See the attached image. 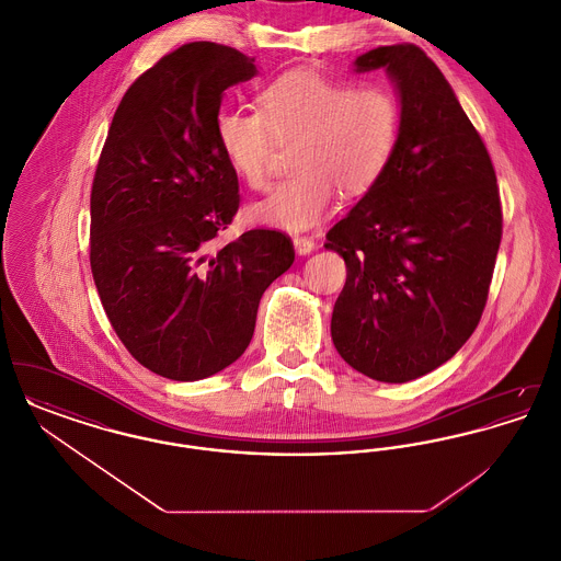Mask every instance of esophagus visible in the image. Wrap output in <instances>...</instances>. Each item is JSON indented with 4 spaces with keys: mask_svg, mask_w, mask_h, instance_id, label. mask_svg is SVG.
Masks as SVG:
<instances>
[{
    "mask_svg": "<svg viewBox=\"0 0 561 561\" xmlns=\"http://www.w3.org/2000/svg\"><path fill=\"white\" fill-rule=\"evenodd\" d=\"M294 250L298 254H311L316 250V240L307 238V236H294Z\"/></svg>",
    "mask_w": 561,
    "mask_h": 561,
    "instance_id": "esophagus-1",
    "label": "esophagus"
}]
</instances>
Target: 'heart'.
I'll use <instances>...</instances> for the list:
<instances>
[{
    "label": "heart",
    "mask_w": 561,
    "mask_h": 561,
    "mask_svg": "<svg viewBox=\"0 0 561 561\" xmlns=\"http://www.w3.org/2000/svg\"><path fill=\"white\" fill-rule=\"evenodd\" d=\"M261 111L222 107L214 119L220 153L243 185H267L277 142H294L296 172L271 188L250 214L300 231L330 213L336 188L357 197L378 183L396 158L401 103L387 83H355L294 69L261 90Z\"/></svg>",
    "instance_id": "b5f03b06"
}]
</instances>
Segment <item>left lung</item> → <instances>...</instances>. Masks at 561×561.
<instances>
[{
  "instance_id": "left-lung-1",
  "label": "left lung",
  "mask_w": 561,
  "mask_h": 561,
  "mask_svg": "<svg viewBox=\"0 0 561 561\" xmlns=\"http://www.w3.org/2000/svg\"><path fill=\"white\" fill-rule=\"evenodd\" d=\"M401 101L396 158L325 236L347 265L332 341L357 373L408 382L446 364L476 332L503 238L496 172L437 65L414 44L380 46Z\"/></svg>"
}]
</instances>
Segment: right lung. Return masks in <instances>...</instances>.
<instances>
[{
    "instance_id": "1",
    "label": "right lung",
    "mask_w": 561,
    "mask_h": 561,
    "mask_svg": "<svg viewBox=\"0 0 561 561\" xmlns=\"http://www.w3.org/2000/svg\"><path fill=\"white\" fill-rule=\"evenodd\" d=\"M254 58L193 42L134 81L113 115L90 195V267L134 359L199 380L252 341L261 296L294 263L290 238L250 229L220 245L240 208L238 174L214 134L222 92Z\"/></svg>"
}]
</instances>
